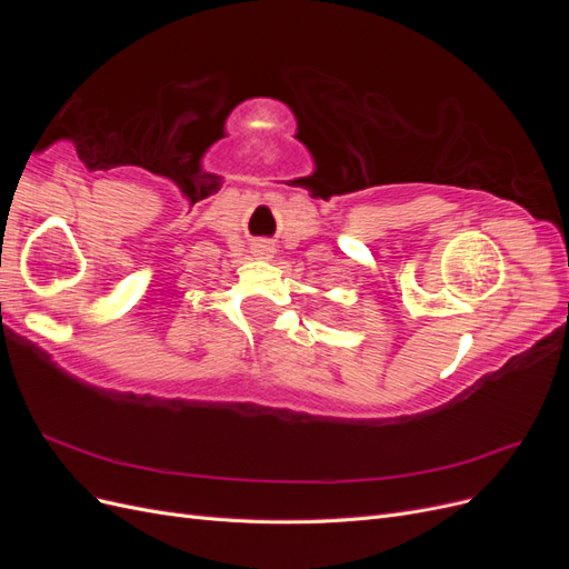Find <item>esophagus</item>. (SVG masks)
<instances>
[{
	"mask_svg": "<svg viewBox=\"0 0 569 569\" xmlns=\"http://www.w3.org/2000/svg\"><path fill=\"white\" fill-rule=\"evenodd\" d=\"M258 251H261V256H268V253H272L268 244H261V247H258Z\"/></svg>",
	"mask_w": 569,
	"mask_h": 569,
	"instance_id": "esophagus-1",
	"label": "esophagus"
}]
</instances>
